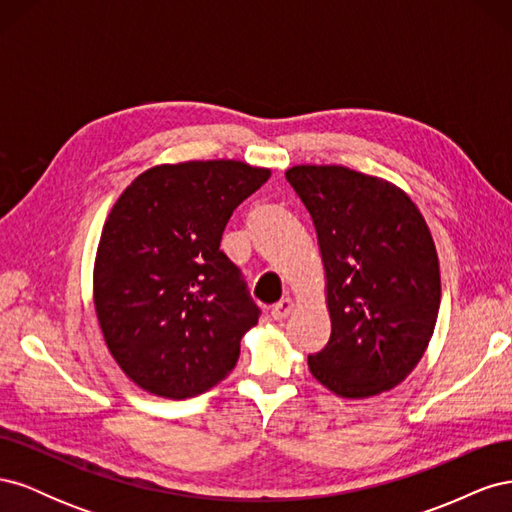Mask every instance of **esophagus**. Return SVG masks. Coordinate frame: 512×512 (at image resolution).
<instances>
[{
    "instance_id": "esophagus-1",
    "label": "esophagus",
    "mask_w": 512,
    "mask_h": 512,
    "mask_svg": "<svg viewBox=\"0 0 512 512\" xmlns=\"http://www.w3.org/2000/svg\"><path fill=\"white\" fill-rule=\"evenodd\" d=\"M292 307H294L292 299H282L280 303H275V305H273V309H271V318H273V320H284V318H288V316H290V312H292Z\"/></svg>"
}]
</instances>
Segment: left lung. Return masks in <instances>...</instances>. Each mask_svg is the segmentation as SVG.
<instances>
[{
	"label": "left lung",
	"mask_w": 512,
	"mask_h": 512,
	"mask_svg": "<svg viewBox=\"0 0 512 512\" xmlns=\"http://www.w3.org/2000/svg\"><path fill=\"white\" fill-rule=\"evenodd\" d=\"M292 190L312 215L327 271L331 337L309 371L342 397L404 380L436 327V245L412 200L389 181L344 166H294Z\"/></svg>",
	"instance_id": "obj_1"
}]
</instances>
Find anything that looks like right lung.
<instances>
[{
	"label": "right lung",
	"mask_w": 512,
	"mask_h": 512,
	"mask_svg": "<svg viewBox=\"0 0 512 512\" xmlns=\"http://www.w3.org/2000/svg\"><path fill=\"white\" fill-rule=\"evenodd\" d=\"M269 175L235 160L156 166L108 213L96 312L108 350L141 389L185 399L237 365L260 307L220 243L232 211Z\"/></svg>",
	"instance_id": "right-lung-1"
}]
</instances>
